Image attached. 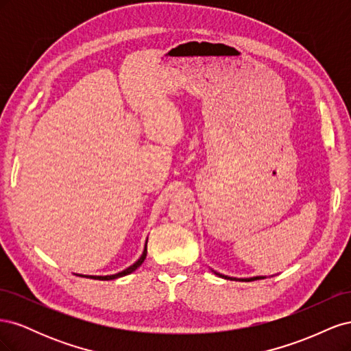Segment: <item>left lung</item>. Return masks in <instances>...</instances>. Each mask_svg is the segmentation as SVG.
I'll return each mask as SVG.
<instances>
[{"label": "left lung", "mask_w": 351, "mask_h": 351, "mask_svg": "<svg viewBox=\"0 0 351 351\" xmlns=\"http://www.w3.org/2000/svg\"><path fill=\"white\" fill-rule=\"evenodd\" d=\"M215 272V271H214ZM218 277H221V278H226V280H236V281H246V282H249V281H254V280H262V278H265V277H252V278H232V277H227V275H222V274H218V272H215Z\"/></svg>", "instance_id": "obj_1"}]
</instances>
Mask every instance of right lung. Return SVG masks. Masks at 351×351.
Segmentation results:
<instances>
[{"instance_id": "1", "label": "right lung", "mask_w": 351, "mask_h": 351, "mask_svg": "<svg viewBox=\"0 0 351 351\" xmlns=\"http://www.w3.org/2000/svg\"><path fill=\"white\" fill-rule=\"evenodd\" d=\"M146 253H147V240L145 243V249H143V253L142 256L137 259L133 265H130L129 268H125L124 271L119 272V274H112V275H82V274H76L79 275V277H86V278H92V280H101V281H110V280H115V278H120V277H124V275H129L132 274L133 271H136L137 268L141 267V265L143 263V261L146 259Z\"/></svg>"}]
</instances>
